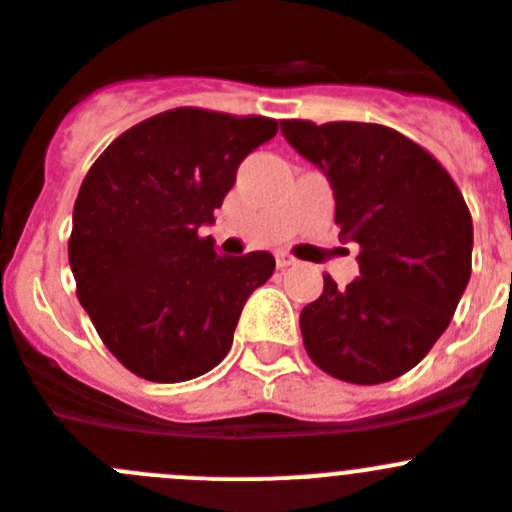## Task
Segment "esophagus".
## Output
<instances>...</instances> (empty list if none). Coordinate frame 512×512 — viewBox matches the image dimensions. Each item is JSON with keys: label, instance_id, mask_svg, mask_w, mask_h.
I'll list each match as a JSON object with an SVG mask.
<instances>
[{"label": "esophagus", "instance_id": "obj_1", "mask_svg": "<svg viewBox=\"0 0 512 512\" xmlns=\"http://www.w3.org/2000/svg\"><path fill=\"white\" fill-rule=\"evenodd\" d=\"M297 264V259H294V256H289L287 251H276V266H279V269H289V266H294Z\"/></svg>", "mask_w": 512, "mask_h": 512}]
</instances>
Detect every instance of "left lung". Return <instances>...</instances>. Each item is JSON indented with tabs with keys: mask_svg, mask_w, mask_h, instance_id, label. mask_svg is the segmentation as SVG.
I'll use <instances>...</instances> for the list:
<instances>
[{
	"mask_svg": "<svg viewBox=\"0 0 512 512\" xmlns=\"http://www.w3.org/2000/svg\"><path fill=\"white\" fill-rule=\"evenodd\" d=\"M281 134L335 192L340 236L360 276L302 309L309 358L340 381L375 386L409 373L442 337L472 274V215L424 147L381 124L281 121Z\"/></svg>",
	"mask_w": 512,
	"mask_h": 512,
	"instance_id": "left-lung-1",
	"label": "left lung"
}]
</instances>
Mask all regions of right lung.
<instances>
[{"mask_svg": "<svg viewBox=\"0 0 512 512\" xmlns=\"http://www.w3.org/2000/svg\"><path fill=\"white\" fill-rule=\"evenodd\" d=\"M276 129L266 116L182 106L126 129L88 170L68 241L75 292L139 378L180 383L213 370L246 299L274 274L269 251L220 256L200 228Z\"/></svg>", "mask_w": 512, "mask_h": 512, "instance_id": "add662e5", "label": "right lung"}]
</instances>
